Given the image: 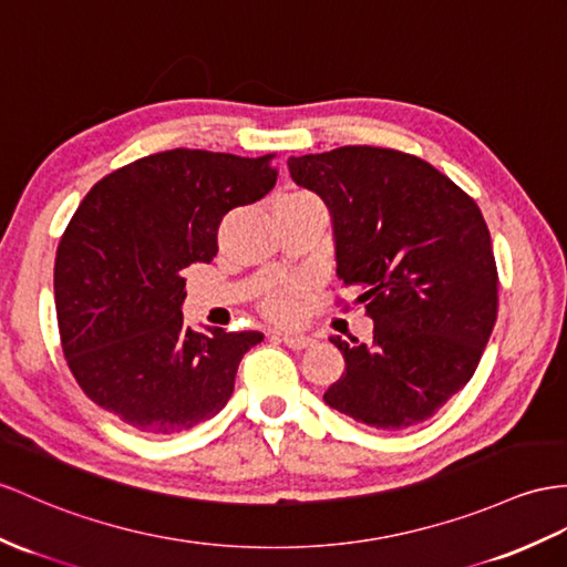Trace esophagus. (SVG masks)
I'll list each match as a JSON object with an SVG mask.
<instances>
[{
    "label": "esophagus",
    "instance_id": "obj_1",
    "mask_svg": "<svg viewBox=\"0 0 567 567\" xmlns=\"http://www.w3.org/2000/svg\"><path fill=\"white\" fill-rule=\"evenodd\" d=\"M281 341L286 343L288 349H293V351H302V349H308V347H312V343H315V339L306 337V334H281Z\"/></svg>",
    "mask_w": 567,
    "mask_h": 567
}]
</instances>
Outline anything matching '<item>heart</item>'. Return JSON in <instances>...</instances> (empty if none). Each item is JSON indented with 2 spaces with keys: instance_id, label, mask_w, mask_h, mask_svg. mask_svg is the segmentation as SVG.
Listing matches in <instances>:
<instances>
[{
  "instance_id": "1",
  "label": "heart",
  "mask_w": 567,
  "mask_h": 567,
  "mask_svg": "<svg viewBox=\"0 0 567 567\" xmlns=\"http://www.w3.org/2000/svg\"><path fill=\"white\" fill-rule=\"evenodd\" d=\"M298 288H279L265 298V312L271 317V320L288 322L293 320L298 312Z\"/></svg>"
}]
</instances>
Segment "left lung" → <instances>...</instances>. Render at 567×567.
<instances>
[{"label":"left lung","mask_w":567,"mask_h":567,"mask_svg":"<svg viewBox=\"0 0 567 567\" xmlns=\"http://www.w3.org/2000/svg\"><path fill=\"white\" fill-rule=\"evenodd\" d=\"M331 214L337 276L361 291L372 341H329L347 372L324 402L380 431L427 421L472 380L498 317V269L476 202L411 154L341 146L288 158Z\"/></svg>","instance_id":"8db88e82"}]
</instances>
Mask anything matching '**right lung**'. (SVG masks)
I'll return each mask as SVG.
<instances>
[{
    "mask_svg": "<svg viewBox=\"0 0 567 567\" xmlns=\"http://www.w3.org/2000/svg\"><path fill=\"white\" fill-rule=\"evenodd\" d=\"M276 185L274 154L173 148L91 187L54 259L62 351L93 404L144 435L189 431L228 404L261 331L185 324V269L218 252V226Z\"/></svg>",
    "mask_w": 567,
    "mask_h": 567,
    "instance_id": "right-lung-1",
    "label": "right lung"
}]
</instances>
